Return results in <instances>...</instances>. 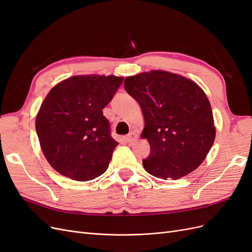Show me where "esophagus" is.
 <instances>
[{
	"label": "esophagus",
	"mask_w": 252,
	"mask_h": 252,
	"mask_svg": "<svg viewBox=\"0 0 252 252\" xmlns=\"http://www.w3.org/2000/svg\"><path fill=\"white\" fill-rule=\"evenodd\" d=\"M136 139H138V134H136L135 132H130L128 135L125 136V141L129 144H132L136 141Z\"/></svg>",
	"instance_id": "34e87169"
}]
</instances>
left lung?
I'll return each mask as SVG.
<instances>
[{
    "label": "left lung",
    "mask_w": 252,
    "mask_h": 252,
    "mask_svg": "<svg viewBox=\"0 0 252 252\" xmlns=\"http://www.w3.org/2000/svg\"><path fill=\"white\" fill-rule=\"evenodd\" d=\"M125 90L141 106L142 139L150 145L145 170L156 178L179 180L199 167L216 139L211 106L192 80L165 70L127 77Z\"/></svg>",
    "instance_id": "obj_1"
}]
</instances>
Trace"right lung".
Here are the masks:
<instances>
[{"label":"right lung","instance_id":"obj_1","mask_svg":"<svg viewBox=\"0 0 252 252\" xmlns=\"http://www.w3.org/2000/svg\"><path fill=\"white\" fill-rule=\"evenodd\" d=\"M117 75H73L58 83L35 118L41 149L53 169L86 182L107 170L119 143L103 109L123 83Z\"/></svg>","mask_w":252,"mask_h":252}]
</instances>
